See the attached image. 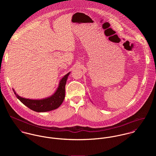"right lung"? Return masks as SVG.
I'll use <instances>...</instances> for the list:
<instances>
[{"label":"right lung","mask_w":156,"mask_h":156,"mask_svg":"<svg viewBox=\"0 0 156 156\" xmlns=\"http://www.w3.org/2000/svg\"><path fill=\"white\" fill-rule=\"evenodd\" d=\"M69 74V73L62 77L59 82L58 89L54 94L46 98L41 100H31L24 98L18 95L14 89L13 91L16 97L23 104L31 110L38 112L50 111L58 108L62 103L65 98L66 85Z\"/></svg>","instance_id":"add662e5"}]
</instances>
